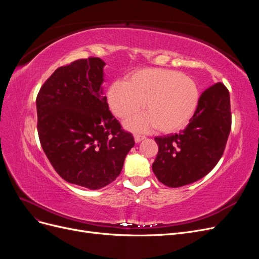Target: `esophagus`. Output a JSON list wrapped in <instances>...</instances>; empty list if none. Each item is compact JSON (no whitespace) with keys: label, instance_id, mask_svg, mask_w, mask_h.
Segmentation results:
<instances>
[{"label":"esophagus","instance_id":"34e87169","mask_svg":"<svg viewBox=\"0 0 259 259\" xmlns=\"http://www.w3.org/2000/svg\"><path fill=\"white\" fill-rule=\"evenodd\" d=\"M134 138H135V143H140V142H142V140H144V139L146 138V136H144V135H139V134H136V135L134 136Z\"/></svg>","mask_w":259,"mask_h":259}]
</instances>
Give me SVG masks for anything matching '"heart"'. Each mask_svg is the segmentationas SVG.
Returning a JSON list of instances; mask_svg holds the SVG:
<instances>
[{
    "instance_id": "obj_1",
    "label": "heart",
    "mask_w": 259,
    "mask_h": 259,
    "mask_svg": "<svg viewBox=\"0 0 259 259\" xmlns=\"http://www.w3.org/2000/svg\"><path fill=\"white\" fill-rule=\"evenodd\" d=\"M107 100L111 111L120 119L136 113L143 103L146 111L126 122V127L146 131L151 127L163 133H175L189 123L200 100L197 83L175 70L145 68L109 86Z\"/></svg>"
}]
</instances>
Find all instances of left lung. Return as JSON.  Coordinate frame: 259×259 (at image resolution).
I'll use <instances>...</instances> for the list:
<instances>
[{
  "instance_id": "left-lung-1",
  "label": "left lung",
  "mask_w": 259,
  "mask_h": 259,
  "mask_svg": "<svg viewBox=\"0 0 259 259\" xmlns=\"http://www.w3.org/2000/svg\"><path fill=\"white\" fill-rule=\"evenodd\" d=\"M231 130L229 92L223 83L202 93L199 106L179 134L155 137L159 146L152 170L170 188L192 184L221 160Z\"/></svg>"
}]
</instances>
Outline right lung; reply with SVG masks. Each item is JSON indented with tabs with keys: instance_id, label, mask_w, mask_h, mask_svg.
<instances>
[{
	"instance_id": "obj_1",
	"label": "right lung",
	"mask_w": 259,
	"mask_h": 259,
	"mask_svg": "<svg viewBox=\"0 0 259 259\" xmlns=\"http://www.w3.org/2000/svg\"><path fill=\"white\" fill-rule=\"evenodd\" d=\"M97 57L60 67L36 97L41 146L58 175L91 190L120 175L134 137L122 130L104 96V67Z\"/></svg>"
}]
</instances>
